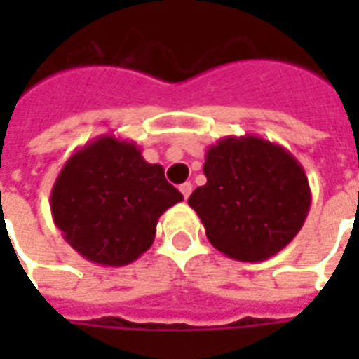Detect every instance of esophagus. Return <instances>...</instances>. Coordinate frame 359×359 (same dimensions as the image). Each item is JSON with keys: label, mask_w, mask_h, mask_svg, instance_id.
I'll return each instance as SVG.
<instances>
[{"label": "esophagus", "mask_w": 359, "mask_h": 359, "mask_svg": "<svg viewBox=\"0 0 359 359\" xmlns=\"http://www.w3.org/2000/svg\"><path fill=\"white\" fill-rule=\"evenodd\" d=\"M180 192H182V196H184V198H188V196L192 194V184H190V182L180 184Z\"/></svg>", "instance_id": "1"}]
</instances>
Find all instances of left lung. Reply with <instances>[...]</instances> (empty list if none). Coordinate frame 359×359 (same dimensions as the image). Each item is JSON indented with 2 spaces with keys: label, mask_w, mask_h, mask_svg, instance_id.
<instances>
[{
  "label": "left lung",
  "mask_w": 359,
  "mask_h": 359,
  "mask_svg": "<svg viewBox=\"0 0 359 359\" xmlns=\"http://www.w3.org/2000/svg\"><path fill=\"white\" fill-rule=\"evenodd\" d=\"M208 182L188 198L208 241L226 257L264 262L300 233L311 205L296 157L259 136H226L205 151Z\"/></svg>",
  "instance_id": "8db88e82"
}]
</instances>
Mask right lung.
Segmentation results:
<instances>
[{
    "label": "right lung",
    "instance_id": "right-lung-1",
    "mask_svg": "<svg viewBox=\"0 0 359 359\" xmlns=\"http://www.w3.org/2000/svg\"><path fill=\"white\" fill-rule=\"evenodd\" d=\"M184 198L140 148L103 134L67 159L51 188V215L71 246L97 265L133 264L156 238L157 219Z\"/></svg>",
    "mask_w": 359,
    "mask_h": 359
}]
</instances>
